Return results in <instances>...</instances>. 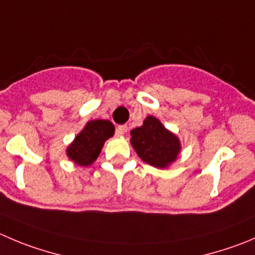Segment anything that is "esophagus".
<instances>
[{
  "label": "esophagus",
  "instance_id": "1",
  "mask_svg": "<svg viewBox=\"0 0 255 255\" xmlns=\"http://www.w3.org/2000/svg\"><path fill=\"white\" fill-rule=\"evenodd\" d=\"M126 131H128V125H120L118 128V135H120V136H123Z\"/></svg>",
  "mask_w": 255,
  "mask_h": 255
}]
</instances>
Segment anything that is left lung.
I'll return each instance as SVG.
<instances>
[{
  "label": "left lung",
  "mask_w": 255,
  "mask_h": 255,
  "mask_svg": "<svg viewBox=\"0 0 255 255\" xmlns=\"http://www.w3.org/2000/svg\"><path fill=\"white\" fill-rule=\"evenodd\" d=\"M130 134V141L140 159L155 168H168L180 152L178 136L154 116H147L144 124L131 130Z\"/></svg>",
  "instance_id": "8db88e82"
}]
</instances>
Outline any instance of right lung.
<instances>
[{
  "instance_id": "add662e5",
  "label": "right lung",
  "mask_w": 255,
  "mask_h": 255,
  "mask_svg": "<svg viewBox=\"0 0 255 255\" xmlns=\"http://www.w3.org/2000/svg\"><path fill=\"white\" fill-rule=\"evenodd\" d=\"M115 132L113 123L109 120H91L85 125L80 134L66 149L70 160L80 166L91 165L100 155L104 142Z\"/></svg>"
}]
</instances>
